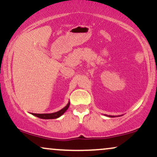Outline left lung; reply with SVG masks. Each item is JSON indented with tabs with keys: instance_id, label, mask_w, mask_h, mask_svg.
I'll return each instance as SVG.
<instances>
[{
	"instance_id": "obj_1",
	"label": "left lung",
	"mask_w": 157,
	"mask_h": 157,
	"mask_svg": "<svg viewBox=\"0 0 157 157\" xmlns=\"http://www.w3.org/2000/svg\"><path fill=\"white\" fill-rule=\"evenodd\" d=\"M109 117H115V116H111V115H109Z\"/></svg>"
}]
</instances>
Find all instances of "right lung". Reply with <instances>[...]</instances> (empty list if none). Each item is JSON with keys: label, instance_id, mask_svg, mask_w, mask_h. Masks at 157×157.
Returning a JSON list of instances; mask_svg holds the SVG:
<instances>
[{"label": "right lung", "instance_id": "obj_1", "mask_svg": "<svg viewBox=\"0 0 157 157\" xmlns=\"http://www.w3.org/2000/svg\"><path fill=\"white\" fill-rule=\"evenodd\" d=\"M70 105V102H68V103L66 105L63 109H62L60 111H57V112L55 113H32V115L37 117H39L40 119H44V120H49V119H57L60 117V116H62L63 113L66 112V110L68 109Z\"/></svg>", "mask_w": 157, "mask_h": 157}]
</instances>
